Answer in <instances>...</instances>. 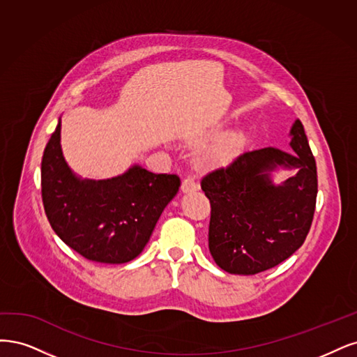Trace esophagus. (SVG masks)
Here are the masks:
<instances>
[{
    "instance_id": "1",
    "label": "esophagus",
    "mask_w": 357,
    "mask_h": 357,
    "mask_svg": "<svg viewBox=\"0 0 357 357\" xmlns=\"http://www.w3.org/2000/svg\"><path fill=\"white\" fill-rule=\"evenodd\" d=\"M199 188H200L199 182L195 181L192 176H187L185 179L182 181V183H181L182 192H190V191H195V190H199Z\"/></svg>"
}]
</instances>
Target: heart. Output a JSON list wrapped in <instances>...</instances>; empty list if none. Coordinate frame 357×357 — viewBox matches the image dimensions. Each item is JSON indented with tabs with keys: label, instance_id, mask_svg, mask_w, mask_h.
Listing matches in <instances>:
<instances>
[{
	"label": "heart",
	"instance_id": "heart-1",
	"mask_svg": "<svg viewBox=\"0 0 357 357\" xmlns=\"http://www.w3.org/2000/svg\"><path fill=\"white\" fill-rule=\"evenodd\" d=\"M237 142H238V136H236V135L231 136L222 146L213 148L212 151H209L208 158L211 160V162H215V163L224 162V160H227L229 151H231V148H234L237 145Z\"/></svg>",
	"mask_w": 357,
	"mask_h": 357
}]
</instances>
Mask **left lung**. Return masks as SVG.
Returning a JSON list of instances; mask_svg holds the SVG:
<instances>
[{
    "label": "left lung",
    "instance_id": "1",
    "mask_svg": "<svg viewBox=\"0 0 357 357\" xmlns=\"http://www.w3.org/2000/svg\"><path fill=\"white\" fill-rule=\"evenodd\" d=\"M291 137L294 153L273 146L248 151L202 179L211 202L209 250L227 273L266 271L304 243L316 208L317 169L300 120ZM279 167L297 174L275 186L271 172Z\"/></svg>",
    "mask_w": 357,
    "mask_h": 357
}]
</instances>
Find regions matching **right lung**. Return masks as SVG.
Returning a JSON list of instances; mask_svg holds the SVG:
<instances>
[{
  "mask_svg": "<svg viewBox=\"0 0 357 357\" xmlns=\"http://www.w3.org/2000/svg\"><path fill=\"white\" fill-rule=\"evenodd\" d=\"M179 187L178 175H155L137 165L116 178H78L62 154L61 119L41 160V195L52 228L95 262L124 264L139 255Z\"/></svg>",
  "mask_w": 357,
  "mask_h": 357,
  "instance_id": "add662e5",
  "label": "right lung"
}]
</instances>
